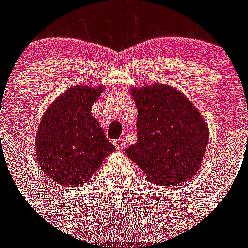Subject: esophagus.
Returning <instances> with one entry per match:
<instances>
[{"label":"esophagus","instance_id":"obj_1","mask_svg":"<svg viewBox=\"0 0 248 248\" xmlns=\"http://www.w3.org/2000/svg\"><path fill=\"white\" fill-rule=\"evenodd\" d=\"M113 144H114V146H115V149H117V150H122V149L125 146V140L123 139V138H119V139L114 140Z\"/></svg>","mask_w":248,"mask_h":248}]
</instances>
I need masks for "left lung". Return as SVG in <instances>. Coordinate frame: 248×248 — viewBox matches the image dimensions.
<instances>
[{
	"label": "left lung",
	"mask_w": 248,
	"mask_h": 248,
	"mask_svg": "<svg viewBox=\"0 0 248 248\" xmlns=\"http://www.w3.org/2000/svg\"><path fill=\"white\" fill-rule=\"evenodd\" d=\"M138 108V141L126 155L157 185H177L196 174L209 128L195 105L165 84L131 88Z\"/></svg>",
	"instance_id": "left-lung-1"
}]
</instances>
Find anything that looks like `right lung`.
<instances>
[{
	"label": "right lung",
	"instance_id": "1",
	"mask_svg": "<svg viewBox=\"0 0 248 248\" xmlns=\"http://www.w3.org/2000/svg\"><path fill=\"white\" fill-rule=\"evenodd\" d=\"M103 89L72 87L50 104L39 123L37 163L46 177L67 189L87 183L115 150L91 113Z\"/></svg>",
	"mask_w": 248,
	"mask_h": 248
}]
</instances>
